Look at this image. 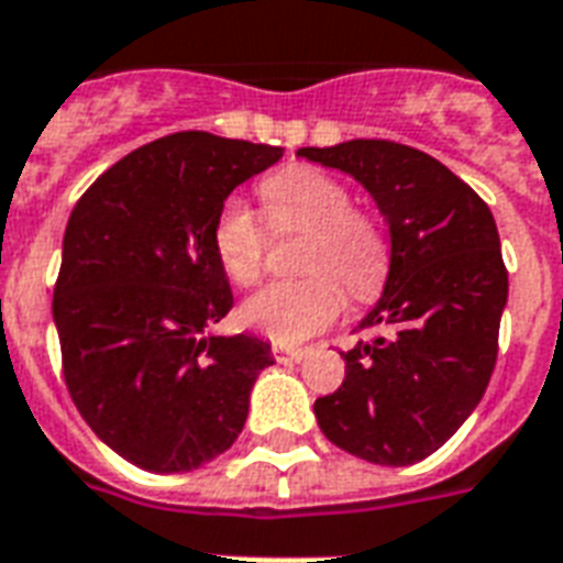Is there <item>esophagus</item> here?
<instances>
[{
	"label": "esophagus",
	"instance_id": "esophagus-1",
	"mask_svg": "<svg viewBox=\"0 0 563 563\" xmlns=\"http://www.w3.org/2000/svg\"><path fill=\"white\" fill-rule=\"evenodd\" d=\"M273 356H276V362H302V358H306V350H302V346L276 344L273 346Z\"/></svg>",
	"mask_w": 563,
	"mask_h": 563
}]
</instances>
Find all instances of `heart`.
<instances>
[{
  "label": "heart",
  "mask_w": 563,
  "mask_h": 563,
  "mask_svg": "<svg viewBox=\"0 0 563 563\" xmlns=\"http://www.w3.org/2000/svg\"><path fill=\"white\" fill-rule=\"evenodd\" d=\"M257 192L266 225L276 234H306L297 261L306 276L266 285L243 302L240 320L252 332L297 344L341 314L344 290L358 302L383 290L388 273L386 236L367 213L350 207V189L338 177L311 166H290L266 177ZM210 236L222 273L234 285H255L264 273L266 249L255 213L240 198H228Z\"/></svg>",
  "instance_id": "b5f03b06"
}]
</instances>
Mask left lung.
Wrapping results in <instances>:
<instances>
[{"label":"left lung","mask_w":563,"mask_h":563,"mask_svg":"<svg viewBox=\"0 0 563 563\" xmlns=\"http://www.w3.org/2000/svg\"><path fill=\"white\" fill-rule=\"evenodd\" d=\"M365 186L391 236L383 297L344 358V383L314 400L323 437L377 466H409L454 437L487 391L507 306L496 219L424 151L386 139L299 147Z\"/></svg>","instance_id":"obj_1"}]
</instances>
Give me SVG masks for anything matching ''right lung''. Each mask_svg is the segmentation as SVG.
<instances>
[{"label": "right lung", "mask_w": 563, "mask_h": 563, "mask_svg": "<svg viewBox=\"0 0 563 563\" xmlns=\"http://www.w3.org/2000/svg\"><path fill=\"white\" fill-rule=\"evenodd\" d=\"M282 147L175 133L106 168L67 219L53 320L79 416L133 466L175 475L234 445L257 374L255 335H213L231 285L213 219Z\"/></svg>", "instance_id": "add662e5"}]
</instances>
